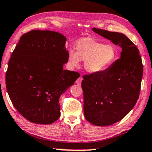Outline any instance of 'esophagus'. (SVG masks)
I'll list each match as a JSON object with an SVG mask.
<instances>
[{
    "mask_svg": "<svg viewBox=\"0 0 152 152\" xmlns=\"http://www.w3.org/2000/svg\"><path fill=\"white\" fill-rule=\"evenodd\" d=\"M82 80H83V78L81 77H79L78 78L77 80H76V83L77 84V85H78V86H80L81 84V82H82Z\"/></svg>",
    "mask_w": 152,
    "mask_h": 152,
    "instance_id": "esophagus-1",
    "label": "esophagus"
}]
</instances>
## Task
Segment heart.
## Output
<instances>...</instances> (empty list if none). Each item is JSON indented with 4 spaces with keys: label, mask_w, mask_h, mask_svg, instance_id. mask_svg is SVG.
Returning a JSON list of instances; mask_svg holds the SVG:
<instances>
[{
    "label": "heart",
    "mask_w": 152,
    "mask_h": 152,
    "mask_svg": "<svg viewBox=\"0 0 152 152\" xmlns=\"http://www.w3.org/2000/svg\"><path fill=\"white\" fill-rule=\"evenodd\" d=\"M76 52L71 50L68 61L73 67L84 61V69L91 74H97L107 69L115 61L118 52L112 44H103L92 38L78 40L75 45Z\"/></svg>",
    "instance_id": "b5f03b06"
}]
</instances>
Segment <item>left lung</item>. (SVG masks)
Wrapping results in <instances>:
<instances>
[{
    "label": "left lung",
    "mask_w": 152,
    "mask_h": 152,
    "mask_svg": "<svg viewBox=\"0 0 152 152\" xmlns=\"http://www.w3.org/2000/svg\"><path fill=\"white\" fill-rule=\"evenodd\" d=\"M96 33L122 48L120 58L100 74L83 76L84 116L96 126L121 120L139 98L143 65L137 47L125 34L92 28Z\"/></svg>",
    "instance_id": "1"
}]
</instances>
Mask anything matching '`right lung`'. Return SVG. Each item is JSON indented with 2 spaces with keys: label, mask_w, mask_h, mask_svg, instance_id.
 Segmentation results:
<instances>
[{
  "label": "right lung",
  "mask_w": 152,
  "mask_h": 152,
  "mask_svg": "<svg viewBox=\"0 0 152 152\" xmlns=\"http://www.w3.org/2000/svg\"><path fill=\"white\" fill-rule=\"evenodd\" d=\"M66 38L49 30L20 37L8 62L5 84L12 105L31 122L49 125L60 117L59 98L79 77L64 70L68 62Z\"/></svg>",
  "instance_id": "add662e5"
}]
</instances>
